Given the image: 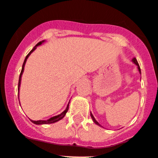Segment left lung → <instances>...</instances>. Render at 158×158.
I'll return each instance as SVG.
<instances>
[{
  "label": "left lung",
  "mask_w": 158,
  "mask_h": 158,
  "mask_svg": "<svg viewBox=\"0 0 158 158\" xmlns=\"http://www.w3.org/2000/svg\"><path fill=\"white\" fill-rule=\"evenodd\" d=\"M132 61L134 62V63L136 65H137V66H138V69H139V72H140V73H141V69H140V67H139V63H138V61H137V60H136V58H133V59H132ZM90 116H91V118H92V120H93V121L94 122V123H96L97 125H98V126H101V125L99 124V123H98V121H97L96 120H95V118L94 117V116H93V115H92V113H90Z\"/></svg>",
  "instance_id": "1"
}]
</instances>
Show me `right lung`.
<instances>
[{
    "label": "right lung",
    "mask_w": 158,
    "mask_h": 158,
    "mask_svg": "<svg viewBox=\"0 0 158 158\" xmlns=\"http://www.w3.org/2000/svg\"><path fill=\"white\" fill-rule=\"evenodd\" d=\"M44 41H42V42H38V44H37L36 45H35V47L33 48V49L31 51V52L28 53L27 55L26 58H25V60H24V62L23 64V66H22V70H21V72H20V75H19V83H18V89L19 90V86H20V83H21V77H22V75H23V70H24V66H25V64H26V61H27V59L28 58V56L31 55V53L33 51H35V49H36L37 46H38V45H40ZM18 95H19V94H18ZM69 103L68 104V106H67V108L66 109H65L63 113H61L60 114L57 115V116H53V117H51L50 119H49V120H37V121H35V120H31V122L34 123H35V124H48V123H55V122H57L59 121L60 120H61V119H63L64 116L66 115L67 112H68V110H69Z\"/></svg>",
    "instance_id": "obj_1"
}]
</instances>
